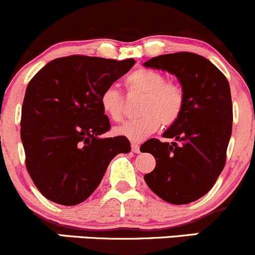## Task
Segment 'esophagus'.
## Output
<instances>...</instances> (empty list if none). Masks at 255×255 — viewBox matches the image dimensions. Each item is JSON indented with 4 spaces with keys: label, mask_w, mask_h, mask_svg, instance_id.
Returning <instances> with one entry per match:
<instances>
[{
    "label": "esophagus",
    "mask_w": 255,
    "mask_h": 255,
    "mask_svg": "<svg viewBox=\"0 0 255 255\" xmlns=\"http://www.w3.org/2000/svg\"><path fill=\"white\" fill-rule=\"evenodd\" d=\"M139 148H140V146H139V144H138V143H132V151H133V153H139Z\"/></svg>",
    "instance_id": "obj_1"
}]
</instances>
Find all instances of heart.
Returning <instances> with one entry per match:
<instances>
[{
	"label": "heart",
	"instance_id": "1",
	"mask_svg": "<svg viewBox=\"0 0 255 255\" xmlns=\"http://www.w3.org/2000/svg\"><path fill=\"white\" fill-rule=\"evenodd\" d=\"M126 85L130 94L143 96L139 105L142 117L117 127L118 135L133 142H140L159 129L160 125L170 127L181 116L185 97L181 87L169 82L161 73L150 69L133 71L126 79ZM101 107L104 112L115 122H121L125 117V104L121 92L115 86H109L102 91Z\"/></svg>",
	"mask_w": 255,
	"mask_h": 255
}]
</instances>
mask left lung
<instances>
[{"mask_svg": "<svg viewBox=\"0 0 255 255\" xmlns=\"http://www.w3.org/2000/svg\"><path fill=\"white\" fill-rule=\"evenodd\" d=\"M143 65L175 75L185 97L180 118L163 133L174 142L151 138L143 144V153L156 160L144 180L164 201L190 204L212 189L225 168L233 121L230 84L208 59L187 51L155 56Z\"/></svg>", "mask_w": 255, "mask_h": 255, "instance_id": "left-lung-1", "label": "left lung"}]
</instances>
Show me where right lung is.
<instances>
[{
	"label": "right lung",
	"mask_w": 255,
	"mask_h": 255,
	"mask_svg": "<svg viewBox=\"0 0 255 255\" xmlns=\"http://www.w3.org/2000/svg\"><path fill=\"white\" fill-rule=\"evenodd\" d=\"M134 64V59L71 55L51 60L29 81L20 139L28 173L48 200L81 204L97 189L110 161L130 151L123 135L102 137L111 126L100 97Z\"/></svg>",
	"instance_id": "right-lung-1"
}]
</instances>
